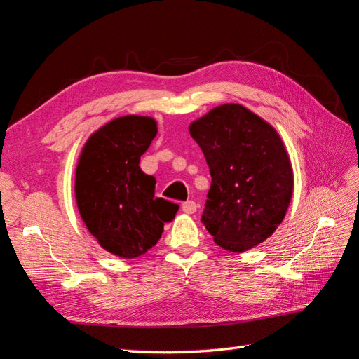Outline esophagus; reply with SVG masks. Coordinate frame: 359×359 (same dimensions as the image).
I'll return each instance as SVG.
<instances>
[{
	"label": "esophagus",
	"mask_w": 359,
	"mask_h": 359,
	"mask_svg": "<svg viewBox=\"0 0 359 359\" xmlns=\"http://www.w3.org/2000/svg\"><path fill=\"white\" fill-rule=\"evenodd\" d=\"M182 211L186 212V214H193V212H196V210H198V205H196V202H193V201H187V202H184L182 203Z\"/></svg>",
	"instance_id": "1"
}]
</instances>
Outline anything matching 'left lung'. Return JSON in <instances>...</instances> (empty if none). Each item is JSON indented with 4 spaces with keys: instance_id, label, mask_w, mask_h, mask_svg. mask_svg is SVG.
Wrapping results in <instances>:
<instances>
[{
    "instance_id": "obj_1",
    "label": "left lung",
    "mask_w": 359,
    "mask_h": 359,
    "mask_svg": "<svg viewBox=\"0 0 359 359\" xmlns=\"http://www.w3.org/2000/svg\"><path fill=\"white\" fill-rule=\"evenodd\" d=\"M210 166L202 223L217 245L243 253L283 222L293 172L283 140L243 104L217 106L189 127Z\"/></svg>"
}]
</instances>
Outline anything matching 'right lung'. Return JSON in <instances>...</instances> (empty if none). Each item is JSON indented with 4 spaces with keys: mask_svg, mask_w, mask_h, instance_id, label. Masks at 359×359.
I'll use <instances>...</instances> for the list:
<instances>
[{
    "mask_svg": "<svg viewBox=\"0 0 359 359\" xmlns=\"http://www.w3.org/2000/svg\"><path fill=\"white\" fill-rule=\"evenodd\" d=\"M156 135L154 118H115L88 137L76 168V203L86 229L124 259L153 248L180 208L154 196L156 178L139 166Z\"/></svg>",
    "mask_w": 359,
    "mask_h": 359,
    "instance_id": "add662e5",
    "label": "right lung"
}]
</instances>
